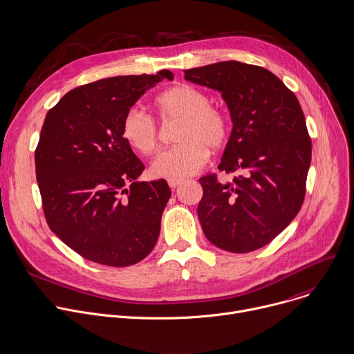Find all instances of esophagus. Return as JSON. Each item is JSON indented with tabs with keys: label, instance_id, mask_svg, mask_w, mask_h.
<instances>
[{
	"label": "esophagus",
	"instance_id": "1",
	"mask_svg": "<svg viewBox=\"0 0 354 354\" xmlns=\"http://www.w3.org/2000/svg\"><path fill=\"white\" fill-rule=\"evenodd\" d=\"M183 178H169L167 180V183H169V185H170V188L171 189H174V188H177L180 184H183Z\"/></svg>",
	"mask_w": 354,
	"mask_h": 354
}]
</instances>
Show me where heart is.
Masks as SVG:
<instances>
[{
	"label": "heart",
	"mask_w": 354,
	"mask_h": 354,
	"mask_svg": "<svg viewBox=\"0 0 354 354\" xmlns=\"http://www.w3.org/2000/svg\"><path fill=\"white\" fill-rule=\"evenodd\" d=\"M155 109L163 122L180 120L176 128L177 145L160 153L151 165L153 177H187L199 171L209 160L210 149H221L229 138L226 114L210 106L205 92L178 84L155 99ZM127 145L142 156L159 148V131L155 120L145 111L131 109L121 122Z\"/></svg>",
	"instance_id": "heart-1"
}]
</instances>
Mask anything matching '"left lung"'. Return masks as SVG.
I'll use <instances>...</instances> for the list:
<instances>
[{"instance_id":"left-lung-1","label":"left lung","mask_w":354,"mask_h":354,"mask_svg":"<svg viewBox=\"0 0 354 354\" xmlns=\"http://www.w3.org/2000/svg\"><path fill=\"white\" fill-rule=\"evenodd\" d=\"M189 82L219 91L233 129L218 166L237 176L199 178L198 218L206 239L244 254L269 244L296 218L306 196L311 138L295 93L270 71L222 61L184 71Z\"/></svg>"}]
</instances>
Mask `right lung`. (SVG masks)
<instances>
[{
    "instance_id": "1",
    "label": "right lung",
    "mask_w": 354,
    "mask_h": 354,
    "mask_svg": "<svg viewBox=\"0 0 354 354\" xmlns=\"http://www.w3.org/2000/svg\"><path fill=\"white\" fill-rule=\"evenodd\" d=\"M163 80L127 75L69 91L48 110L35 152L51 232L81 257L129 266L153 250L171 191L166 180L136 181L145 166L121 135L125 113Z\"/></svg>"
}]
</instances>
